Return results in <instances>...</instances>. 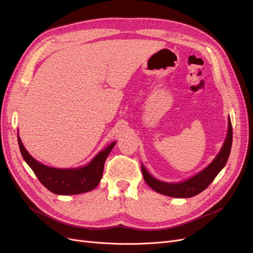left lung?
Returning a JSON list of instances; mask_svg holds the SVG:
<instances>
[{"label": "left lung", "instance_id": "1", "mask_svg": "<svg viewBox=\"0 0 253 253\" xmlns=\"http://www.w3.org/2000/svg\"><path fill=\"white\" fill-rule=\"evenodd\" d=\"M232 141H233V129H232L231 119L229 118L228 133H227V137L224 139L220 152L215 157L214 160L212 161L205 169H203L201 172H199L198 174L194 175L193 177L184 181L170 183V182H164V181L156 179L154 176H152L149 173L148 170L144 168V166L141 165L143 178L145 182H147L154 191H156L159 194L166 195L173 198L194 197L203 192L205 189H207L208 185L213 181V179L219 173L220 170L225 166V164H227L230 153H231Z\"/></svg>", "mask_w": 253, "mask_h": 253}]
</instances>
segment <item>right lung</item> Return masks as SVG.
Returning a JSON list of instances; mask_svg holds the SVG:
<instances>
[{
  "instance_id": "right-lung-1",
  "label": "right lung",
  "mask_w": 253,
  "mask_h": 253,
  "mask_svg": "<svg viewBox=\"0 0 253 253\" xmlns=\"http://www.w3.org/2000/svg\"><path fill=\"white\" fill-rule=\"evenodd\" d=\"M17 139L22 158L32 168L40 182L53 194L65 196L87 193L97 187L102 177L105 159L108 158L116 144V141L112 142L109 147L99 152L86 166L59 169L46 166L37 161L25 150L18 134Z\"/></svg>"
}]
</instances>
